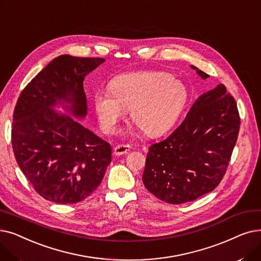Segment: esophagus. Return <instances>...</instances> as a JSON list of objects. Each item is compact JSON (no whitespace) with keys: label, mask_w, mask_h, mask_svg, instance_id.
<instances>
[{"label":"esophagus","mask_w":261,"mask_h":261,"mask_svg":"<svg viewBox=\"0 0 261 261\" xmlns=\"http://www.w3.org/2000/svg\"><path fill=\"white\" fill-rule=\"evenodd\" d=\"M129 151H130V145H128V144H119L115 147L114 153H115V155L120 156V155L128 153Z\"/></svg>","instance_id":"1"}]
</instances>
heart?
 Returning a JSON list of instances; mask_svg holds the SVG:
<instances>
[{
  "mask_svg": "<svg viewBox=\"0 0 261 261\" xmlns=\"http://www.w3.org/2000/svg\"><path fill=\"white\" fill-rule=\"evenodd\" d=\"M109 91L94 95V108L102 127L117 132L130 109L133 122L145 135L163 134L175 123L188 98V91L165 72L122 74L109 84Z\"/></svg>",
  "mask_w": 261,
  "mask_h": 261,
  "instance_id": "1",
  "label": "heart"
}]
</instances>
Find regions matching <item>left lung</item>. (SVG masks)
Returning <instances> with one entry per match:
<instances>
[{
  "mask_svg": "<svg viewBox=\"0 0 261 261\" xmlns=\"http://www.w3.org/2000/svg\"><path fill=\"white\" fill-rule=\"evenodd\" d=\"M190 67L203 80L209 77ZM239 128L237 104L224 85L198 96L180 125L148 148L142 175L145 188L170 204L212 192L225 174Z\"/></svg>",
  "mask_w": 261,
  "mask_h": 261,
  "instance_id": "1",
  "label": "left lung"
}]
</instances>
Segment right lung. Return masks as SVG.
I'll return each instance as SVG.
<instances>
[{
  "mask_svg": "<svg viewBox=\"0 0 261 261\" xmlns=\"http://www.w3.org/2000/svg\"><path fill=\"white\" fill-rule=\"evenodd\" d=\"M104 58L60 55L21 92L11 144L23 174L49 202L74 204L101 184L111 163L110 144L81 122L87 116L83 82ZM60 105L71 116L55 110Z\"/></svg>",
  "mask_w": 261,
  "mask_h": 261,
  "instance_id": "right-lung-1",
  "label": "right lung"
}]
</instances>
